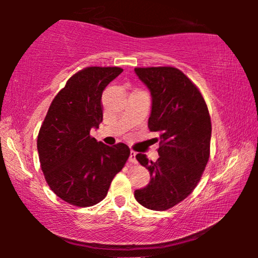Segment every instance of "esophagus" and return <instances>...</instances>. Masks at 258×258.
<instances>
[{"label":"esophagus","instance_id":"obj_1","mask_svg":"<svg viewBox=\"0 0 258 258\" xmlns=\"http://www.w3.org/2000/svg\"><path fill=\"white\" fill-rule=\"evenodd\" d=\"M129 161L132 162V163H137V160H136V153L135 151H132V153H130V156H129Z\"/></svg>","mask_w":258,"mask_h":258}]
</instances>
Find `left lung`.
Returning <instances> with one entry per match:
<instances>
[{
    "mask_svg": "<svg viewBox=\"0 0 258 258\" xmlns=\"http://www.w3.org/2000/svg\"><path fill=\"white\" fill-rule=\"evenodd\" d=\"M151 95L148 128L160 135L158 160L136 158L150 172V182L134 192L141 206L167 210L188 197L200 182L210 155L211 122L197 87L172 67L135 68Z\"/></svg>",
    "mask_w": 258,
    "mask_h": 258,
    "instance_id": "8db88e82",
    "label": "left lung"
}]
</instances>
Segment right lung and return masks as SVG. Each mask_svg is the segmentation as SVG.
Returning a JSON list of instances; mask_svg holds the SVG:
<instances>
[{
    "label": "right lung",
    "instance_id": "right-lung-1",
    "mask_svg": "<svg viewBox=\"0 0 258 258\" xmlns=\"http://www.w3.org/2000/svg\"><path fill=\"white\" fill-rule=\"evenodd\" d=\"M123 69L88 67L67 81L52 100L37 137L45 181L66 202L91 207L107 196L130 155L124 143L109 147L90 136L103 119L101 98Z\"/></svg>",
    "mask_w": 258,
    "mask_h": 258
}]
</instances>
